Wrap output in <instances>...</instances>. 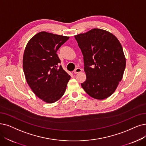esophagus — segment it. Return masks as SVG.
<instances>
[{"mask_svg": "<svg viewBox=\"0 0 146 146\" xmlns=\"http://www.w3.org/2000/svg\"><path fill=\"white\" fill-rule=\"evenodd\" d=\"M82 69H81V68H77V69H75V70H74V74H78V73H80V72H82Z\"/></svg>", "mask_w": 146, "mask_h": 146, "instance_id": "esophagus-1", "label": "esophagus"}]
</instances>
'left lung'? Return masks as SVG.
<instances>
[{
  "label": "left lung",
  "instance_id": "obj_1",
  "mask_svg": "<svg viewBox=\"0 0 146 146\" xmlns=\"http://www.w3.org/2000/svg\"><path fill=\"white\" fill-rule=\"evenodd\" d=\"M84 56L86 80L84 91L96 100L113 95L123 76L126 58L121 45L114 35L93 29L74 36Z\"/></svg>",
  "mask_w": 146,
  "mask_h": 146
}]
</instances>
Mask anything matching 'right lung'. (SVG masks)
I'll list each match as a JSON object with an SVG mask.
<instances>
[{
    "label": "right lung",
    "mask_w": 146,
    "mask_h": 146,
    "mask_svg": "<svg viewBox=\"0 0 146 146\" xmlns=\"http://www.w3.org/2000/svg\"><path fill=\"white\" fill-rule=\"evenodd\" d=\"M69 36L40 32L27 42L23 58V68L27 84L43 101L52 104L62 97L71 78L59 67L57 50Z\"/></svg>",
    "instance_id": "obj_1"
}]
</instances>
